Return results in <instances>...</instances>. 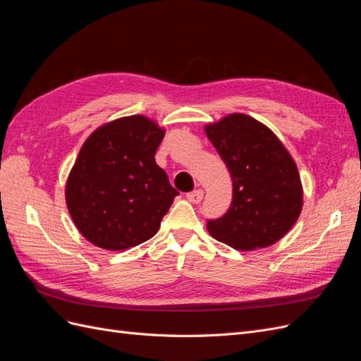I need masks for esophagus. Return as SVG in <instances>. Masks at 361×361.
<instances>
[{
	"instance_id": "esophagus-1",
	"label": "esophagus",
	"mask_w": 361,
	"mask_h": 361,
	"mask_svg": "<svg viewBox=\"0 0 361 361\" xmlns=\"http://www.w3.org/2000/svg\"><path fill=\"white\" fill-rule=\"evenodd\" d=\"M187 199L191 202V203H200L202 199H203V190H194L191 192L187 194Z\"/></svg>"
}]
</instances>
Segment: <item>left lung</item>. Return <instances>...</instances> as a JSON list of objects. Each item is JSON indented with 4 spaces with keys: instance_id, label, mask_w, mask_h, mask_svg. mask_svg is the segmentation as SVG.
Here are the masks:
<instances>
[{
    "instance_id": "left-lung-1",
    "label": "left lung",
    "mask_w": 361,
    "mask_h": 361,
    "mask_svg": "<svg viewBox=\"0 0 361 361\" xmlns=\"http://www.w3.org/2000/svg\"><path fill=\"white\" fill-rule=\"evenodd\" d=\"M233 182L227 212L207 220L209 233L235 250L277 243L298 220L302 188L298 169L271 129L253 117L231 114L206 126Z\"/></svg>"
}]
</instances>
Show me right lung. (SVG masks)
Here are the masks:
<instances>
[{"label": "right lung", "mask_w": 361, "mask_h": 361, "mask_svg": "<svg viewBox=\"0 0 361 361\" xmlns=\"http://www.w3.org/2000/svg\"><path fill=\"white\" fill-rule=\"evenodd\" d=\"M164 130L145 116L97 128L82 145L66 183V203L85 239L105 250L147 241L161 226L174 190L155 162Z\"/></svg>", "instance_id": "1"}]
</instances>
